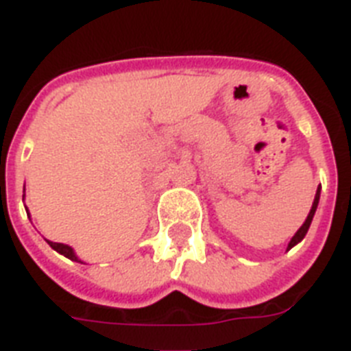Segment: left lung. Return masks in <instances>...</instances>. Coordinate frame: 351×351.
I'll return each instance as SVG.
<instances>
[{
  "instance_id": "1",
  "label": "left lung",
  "mask_w": 351,
  "mask_h": 351,
  "mask_svg": "<svg viewBox=\"0 0 351 351\" xmlns=\"http://www.w3.org/2000/svg\"><path fill=\"white\" fill-rule=\"evenodd\" d=\"M319 195H321V188H317V192H315V197H314V202H312V208H311V211H308V215H306L305 222L301 224V228L296 231V234L292 237L291 242H289V245H287V249H292L296 244H300L301 240L305 239L306 231H308V228H311V222L315 215V210H317V204H319Z\"/></svg>"
}]
</instances>
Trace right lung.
Masks as SVG:
<instances>
[{"mask_svg": "<svg viewBox=\"0 0 351 351\" xmlns=\"http://www.w3.org/2000/svg\"><path fill=\"white\" fill-rule=\"evenodd\" d=\"M23 197H25V195H23ZM25 210H26V215L30 217V213H28V208L25 206ZM46 242H48V244H50V247H51V249H55V251H57V253L62 254V256H66V258H69V260H71V262H80V258H78L77 253H75V249L71 247V245L57 244V242H50V240H46ZM80 263H82V262H80Z\"/></svg>", "mask_w": 351, "mask_h": 351, "instance_id": "obj_1", "label": "right lung"}]
</instances>
